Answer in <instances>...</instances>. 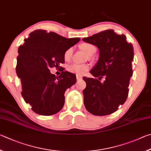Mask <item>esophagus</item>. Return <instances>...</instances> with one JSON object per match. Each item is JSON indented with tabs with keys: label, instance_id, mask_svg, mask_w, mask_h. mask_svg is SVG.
<instances>
[{
	"label": "esophagus",
	"instance_id": "obj_1",
	"mask_svg": "<svg viewBox=\"0 0 151 151\" xmlns=\"http://www.w3.org/2000/svg\"><path fill=\"white\" fill-rule=\"evenodd\" d=\"M76 79H77V80H81V79H82V77H81V76L76 75Z\"/></svg>",
	"mask_w": 151,
	"mask_h": 151
}]
</instances>
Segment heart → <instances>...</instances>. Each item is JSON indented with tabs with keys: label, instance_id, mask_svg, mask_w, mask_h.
Here are the masks:
<instances>
[{
	"label": "heart",
	"instance_id": "b5f03b06",
	"mask_svg": "<svg viewBox=\"0 0 151 151\" xmlns=\"http://www.w3.org/2000/svg\"><path fill=\"white\" fill-rule=\"evenodd\" d=\"M81 47L87 54L89 55H93L96 52V47L93 45L89 43H83L81 45ZM73 54V48L69 47L64 52L63 57L65 60H70ZM68 71L70 73H72L78 76H83L86 71L89 70V65L86 64H79V63H73L68 66Z\"/></svg>",
	"mask_w": 151,
	"mask_h": 151
}]
</instances>
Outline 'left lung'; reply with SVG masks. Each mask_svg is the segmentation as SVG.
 I'll return each mask as SVG.
<instances>
[{"label": "left lung", "mask_w": 151, "mask_h": 151, "mask_svg": "<svg viewBox=\"0 0 151 151\" xmlns=\"http://www.w3.org/2000/svg\"><path fill=\"white\" fill-rule=\"evenodd\" d=\"M99 48V60L90 73L99 80L84 77L86 88L83 91L86 109L94 115H110L127 98L129 81L133 76V45L124 34L107 30L83 38ZM103 77L104 81L99 80Z\"/></svg>", "instance_id": "obj_1"}]
</instances>
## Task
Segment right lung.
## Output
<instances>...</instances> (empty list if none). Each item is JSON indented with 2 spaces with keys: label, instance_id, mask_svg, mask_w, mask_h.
I'll list each match as a JSON object with an SVG mask.
<instances>
[{
  "label": "right lung",
  "instance_id": "1",
  "mask_svg": "<svg viewBox=\"0 0 151 151\" xmlns=\"http://www.w3.org/2000/svg\"><path fill=\"white\" fill-rule=\"evenodd\" d=\"M80 40L79 38H66L53 32L36 30L20 46L16 71L21 81V94L37 114L52 115L62 109L65 92L76 83V77L63 70L56 77L50 69L60 68L65 62V50Z\"/></svg>",
  "mask_w": 151,
  "mask_h": 151
}]
</instances>
